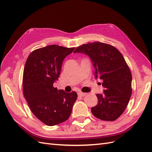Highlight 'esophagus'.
<instances>
[{"label": "esophagus", "mask_w": 152, "mask_h": 152, "mask_svg": "<svg viewBox=\"0 0 152 152\" xmlns=\"http://www.w3.org/2000/svg\"><path fill=\"white\" fill-rule=\"evenodd\" d=\"M77 94H78L79 96H81V97H84V96H85V95H86V93L82 92H79L78 93H77Z\"/></svg>", "instance_id": "esophagus-1"}]
</instances>
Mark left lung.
Segmentation results:
<instances>
[{
    "mask_svg": "<svg viewBox=\"0 0 152 152\" xmlns=\"http://www.w3.org/2000/svg\"><path fill=\"white\" fill-rule=\"evenodd\" d=\"M75 53L88 55L95 67V78L102 81L104 94H96L92 114L104 121H114L126 109L132 94V75L122 53L106 43L93 42L77 47Z\"/></svg>",
    "mask_w": 152,
    "mask_h": 152,
    "instance_id": "obj_1",
    "label": "left lung"
}]
</instances>
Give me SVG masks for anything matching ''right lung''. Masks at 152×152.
Returning a JSON list of instances; mask_svg holds the SVG:
<instances>
[{
  "label": "right lung",
  "instance_id": "1",
  "mask_svg": "<svg viewBox=\"0 0 152 152\" xmlns=\"http://www.w3.org/2000/svg\"><path fill=\"white\" fill-rule=\"evenodd\" d=\"M75 48L49 45L34 50L25 62L23 92L32 113L48 126L62 123L70 116L77 93L53 87L64 59Z\"/></svg>",
  "mask_w": 152,
  "mask_h": 152
}]
</instances>
